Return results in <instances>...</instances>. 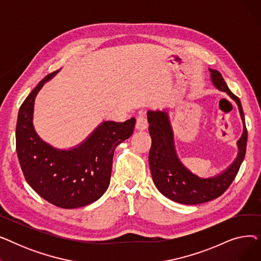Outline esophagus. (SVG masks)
Wrapping results in <instances>:
<instances>
[{
	"label": "esophagus",
	"mask_w": 261,
	"mask_h": 261,
	"mask_svg": "<svg viewBox=\"0 0 261 261\" xmlns=\"http://www.w3.org/2000/svg\"><path fill=\"white\" fill-rule=\"evenodd\" d=\"M148 128V122L146 119V116L144 114L140 115L138 118H136L135 122V130L138 131H144Z\"/></svg>",
	"instance_id": "esophagus-1"
}]
</instances>
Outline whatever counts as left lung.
I'll return each mask as SVG.
<instances>
[{
  "instance_id": "1",
  "label": "left lung",
  "mask_w": 261,
  "mask_h": 261,
  "mask_svg": "<svg viewBox=\"0 0 261 261\" xmlns=\"http://www.w3.org/2000/svg\"><path fill=\"white\" fill-rule=\"evenodd\" d=\"M210 72L214 86L219 91L227 93L229 97L236 101L243 121V133L237 142L238 155L223 172L207 179L190 172L175 152L168 113L166 111H148L147 113L149 133L152 140L149 151V164L153 182L162 195L181 204H201L220 197L234 181L245 156L248 130L240 99L230 92L220 73L212 68Z\"/></svg>"
}]
</instances>
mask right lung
Instances as JSON below:
<instances>
[{"instance_id": "1", "label": "right lung", "mask_w": 261, "mask_h": 261, "mask_svg": "<svg viewBox=\"0 0 261 261\" xmlns=\"http://www.w3.org/2000/svg\"><path fill=\"white\" fill-rule=\"evenodd\" d=\"M56 73L41 80L20 107L16 146L27 183L47 202L70 210L86 206L105 194L111 179L114 150L132 135L135 118L103 121L77 147L54 148L36 133L33 113L38 92Z\"/></svg>"}]
</instances>
